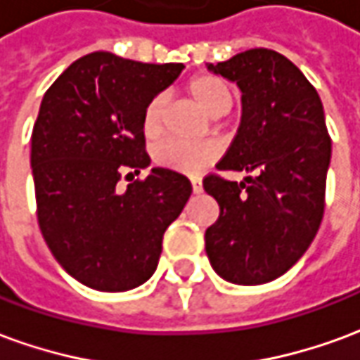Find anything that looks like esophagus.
<instances>
[{
  "mask_svg": "<svg viewBox=\"0 0 360 360\" xmlns=\"http://www.w3.org/2000/svg\"><path fill=\"white\" fill-rule=\"evenodd\" d=\"M191 185H193V193H196V195L202 193V181L198 179V177H193V179H191Z\"/></svg>",
  "mask_w": 360,
  "mask_h": 360,
  "instance_id": "34e87169",
  "label": "esophagus"
}]
</instances>
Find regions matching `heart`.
<instances>
[{
  "label": "heart",
  "mask_w": 360,
  "mask_h": 360,
  "mask_svg": "<svg viewBox=\"0 0 360 360\" xmlns=\"http://www.w3.org/2000/svg\"><path fill=\"white\" fill-rule=\"evenodd\" d=\"M188 94L198 103V108L208 117H221L224 113L231 110L233 94L226 82L212 77V75H198L188 82ZM165 98L154 96L142 113V131L148 139H154L162 133L164 127ZM216 158V150L210 144H187L179 141H165L154 148V162L160 167L173 169L181 173H198L206 165L212 164Z\"/></svg>",
  "instance_id": "1"
}]
</instances>
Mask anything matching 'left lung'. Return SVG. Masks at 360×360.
<instances>
[{
  "label": "left lung",
  "instance_id": "left-lung-1",
  "mask_svg": "<svg viewBox=\"0 0 360 360\" xmlns=\"http://www.w3.org/2000/svg\"><path fill=\"white\" fill-rule=\"evenodd\" d=\"M208 71L243 92L241 125L218 169L252 175L204 179L219 204L206 255L219 278L258 285L283 276L316 237L332 141L316 89L285 56L255 48Z\"/></svg>",
  "mask_w": 360,
  "mask_h": 360
}]
</instances>
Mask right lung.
<instances>
[{"label": "right lung", "instance_id": "right-lung-1", "mask_svg": "<svg viewBox=\"0 0 360 360\" xmlns=\"http://www.w3.org/2000/svg\"><path fill=\"white\" fill-rule=\"evenodd\" d=\"M183 67L94 51L44 94L30 139L38 226L63 270L86 287L129 291L150 279L165 229L193 193L185 175L165 167L133 181L150 165L144 108Z\"/></svg>", "mask_w": 360, "mask_h": 360}]
</instances>
